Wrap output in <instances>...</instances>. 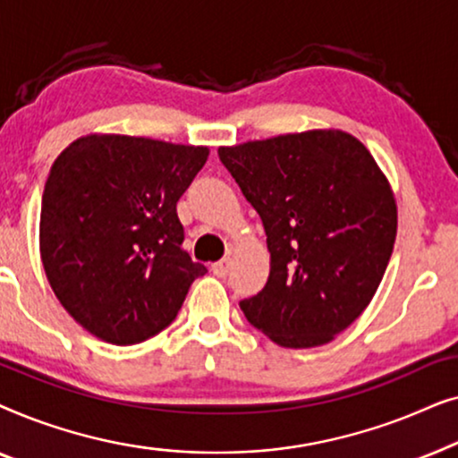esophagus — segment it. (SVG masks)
<instances>
[{"label":"esophagus","mask_w":458,"mask_h":458,"mask_svg":"<svg viewBox=\"0 0 458 458\" xmlns=\"http://www.w3.org/2000/svg\"><path fill=\"white\" fill-rule=\"evenodd\" d=\"M229 265H231L229 259L218 260V262H215V265H212V273H215L216 277H225V275L229 273Z\"/></svg>","instance_id":"34e87169"}]
</instances>
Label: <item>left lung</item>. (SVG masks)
Listing matches in <instances>:
<instances>
[{"mask_svg": "<svg viewBox=\"0 0 458 458\" xmlns=\"http://www.w3.org/2000/svg\"><path fill=\"white\" fill-rule=\"evenodd\" d=\"M218 158L259 212L271 273L242 300L250 323L284 348L334 340L367 309L396 240V199L369 149L335 129L277 135Z\"/></svg>", "mask_w": 458, "mask_h": 458, "instance_id": "8db88e82", "label": "left lung"}]
</instances>
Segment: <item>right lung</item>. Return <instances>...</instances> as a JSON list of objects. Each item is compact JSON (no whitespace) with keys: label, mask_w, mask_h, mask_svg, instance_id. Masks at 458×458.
Segmentation results:
<instances>
[{"label":"right lung","mask_w":458,"mask_h":458,"mask_svg":"<svg viewBox=\"0 0 458 458\" xmlns=\"http://www.w3.org/2000/svg\"><path fill=\"white\" fill-rule=\"evenodd\" d=\"M208 148L87 135L55 158L39 250L55 298L99 340L129 346L177 317L206 267L181 248L177 202Z\"/></svg>","instance_id":"1"}]
</instances>
